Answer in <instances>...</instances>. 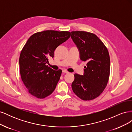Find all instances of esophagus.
Returning <instances> with one entry per match:
<instances>
[{
	"label": "esophagus",
	"mask_w": 132,
	"mask_h": 132,
	"mask_svg": "<svg viewBox=\"0 0 132 132\" xmlns=\"http://www.w3.org/2000/svg\"><path fill=\"white\" fill-rule=\"evenodd\" d=\"M63 72L64 73H69L68 71L66 70H63Z\"/></svg>",
	"instance_id": "1"
}]
</instances>
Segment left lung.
Here are the masks:
<instances>
[{"mask_svg": "<svg viewBox=\"0 0 132 132\" xmlns=\"http://www.w3.org/2000/svg\"><path fill=\"white\" fill-rule=\"evenodd\" d=\"M71 37L79 50L80 59L87 63L83 75L74 74L71 87L74 93L82 100H92L101 94L109 81V51L101 39L93 33L72 31Z\"/></svg>", "mask_w": 132, "mask_h": 132, "instance_id": "8db88e82", "label": "left lung"}]
</instances>
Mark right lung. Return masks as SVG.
I'll return each instance as SVG.
<instances>
[{
    "instance_id": "add662e5",
    "label": "right lung",
    "mask_w": 132,
    "mask_h": 132,
    "mask_svg": "<svg viewBox=\"0 0 132 132\" xmlns=\"http://www.w3.org/2000/svg\"><path fill=\"white\" fill-rule=\"evenodd\" d=\"M69 31L46 30L35 33L28 39L19 58L20 73L29 93L44 98L53 93L62 71L54 70L46 63L53 58L57 47L70 37Z\"/></svg>"
}]
</instances>
